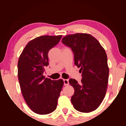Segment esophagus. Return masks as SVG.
Segmentation results:
<instances>
[{"label":"esophagus","instance_id":"esophagus-1","mask_svg":"<svg viewBox=\"0 0 126 126\" xmlns=\"http://www.w3.org/2000/svg\"><path fill=\"white\" fill-rule=\"evenodd\" d=\"M63 81H64V85H65V86H66V85H69V80H68V79H64V80H63Z\"/></svg>","mask_w":126,"mask_h":126}]
</instances>
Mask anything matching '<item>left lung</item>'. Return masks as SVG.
Listing matches in <instances>:
<instances>
[{"instance_id":"obj_1","label":"left lung","mask_w":126,"mask_h":126,"mask_svg":"<svg viewBox=\"0 0 126 126\" xmlns=\"http://www.w3.org/2000/svg\"><path fill=\"white\" fill-rule=\"evenodd\" d=\"M62 42L71 48L75 64L82 72L80 83L69 79L75 89L71 98L73 107L82 112L94 111L105 97L108 82L109 68L104 48L95 37L85 33L69 34Z\"/></svg>"}]
</instances>
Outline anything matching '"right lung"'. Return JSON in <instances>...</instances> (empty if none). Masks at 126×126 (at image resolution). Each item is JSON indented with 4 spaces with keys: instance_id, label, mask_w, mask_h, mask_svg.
Wrapping results in <instances>:
<instances>
[{
    "instance_id": "right-lung-1",
    "label": "right lung",
    "mask_w": 126,
    "mask_h": 126,
    "mask_svg": "<svg viewBox=\"0 0 126 126\" xmlns=\"http://www.w3.org/2000/svg\"><path fill=\"white\" fill-rule=\"evenodd\" d=\"M62 35H42L30 41L20 55L18 77L21 92L30 109L38 114H48L57 108L64 82L45 78L48 65V53Z\"/></svg>"
}]
</instances>
